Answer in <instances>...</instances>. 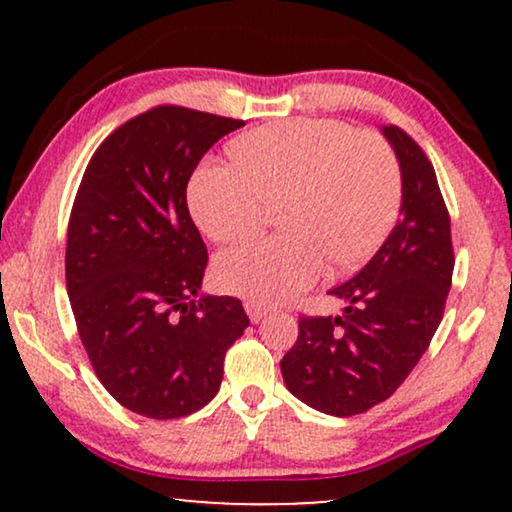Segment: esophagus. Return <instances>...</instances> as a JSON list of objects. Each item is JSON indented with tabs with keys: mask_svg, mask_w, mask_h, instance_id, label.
<instances>
[{
	"mask_svg": "<svg viewBox=\"0 0 512 512\" xmlns=\"http://www.w3.org/2000/svg\"><path fill=\"white\" fill-rule=\"evenodd\" d=\"M244 310H247L251 324H258V321H263L265 317H268V307L258 305V303H244Z\"/></svg>",
	"mask_w": 512,
	"mask_h": 512,
	"instance_id": "34e87169",
	"label": "esophagus"
}]
</instances>
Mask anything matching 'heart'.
I'll list each match as a JSON object with an SVG mask.
<instances>
[{
  "label": "heart",
  "instance_id": "obj_1",
  "mask_svg": "<svg viewBox=\"0 0 512 512\" xmlns=\"http://www.w3.org/2000/svg\"><path fill=\"white\" fill-rule=\"evenodd\" d=\"M243 167L205 163L188 186V207L214 242L247 240L270 207L289 235L244 244L216 258L223 291L277 305L335 270L361 265L394 226L401 198L396 160L380 139L338 121H291L237 139Z\"/></svg>",
  "mask_w": 512,
  "mask_h": 512
}]
</instances>
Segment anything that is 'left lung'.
Instances as JSON below:
<instances>
[{
	"mask_svg": "<svg viewBox=\"0 0 512 512\" xmlns=\"http://www.w3.org/2000/svg\"><path fill=\"white\" fill-rule=\"evenodd\" d=\"M382 135L401 167V219L359 275L328 293L340 317L298 319L284 354V384L310 408L361 415L387 401L412 373L443 319L452 286L450 214L424 151L396 125Z\"/></svg>",
	"mask_w": 512,
	"mask_h": 512,
	"instance_id": "left-lung-1",
	"label": "left lung"
}]
</instances>
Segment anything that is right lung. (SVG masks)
I'll list each match as a JSON object with an SVG mask.
<instances>
[{"label": "right lung", "instance_id": "right-lung-1", "mask_svg": "<svg viewBox=\"0 0 512 512\" xmlns=\"http://www.w3.org/2000/svg\"><path fill=\"white\" fill-rule=\"evenodd\" d=\"M242 125L146 111L104 139L76 193L65 256L76 328L104 389L142 417L205 408L249 326L240 300L200 293L207 247L186 205L202 156Z\"/></svg>", "mask_w": 512, "mask_h": 512}]
</instances>
